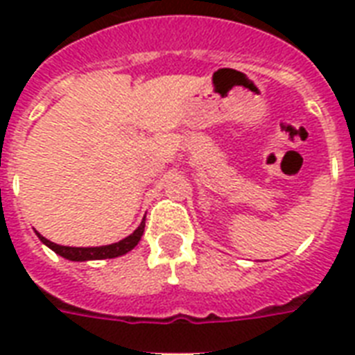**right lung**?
I'll list each match as a JSON object with an SVG mask.
<instances>
[{"instance_id":"1","label":"right lung","mask_w":355,"mask_h":355,"mask_svg":"<svg viewBox=\"0 0 355 355\" xmlns=\"http://www.w3.org/2000/svg\"><path fill=\"white\" fill-rule=\"evenodd\" d=\"M145 228V217L144 221L139 223V227L134 230L130 236H127L125 239L118 243H112V245H103V247H64V245H57V243L49 241L42 234L36 232L38 239H40L46 247H49L53 252H57L58 256L69 259V261H90V259H107V258H118L127 254L128 250H132L136 245L139 243L141 236H144Z\"/></svg>"}]
</instances>
